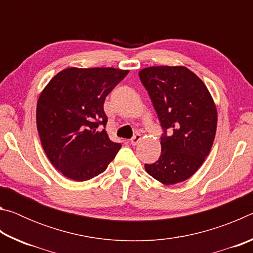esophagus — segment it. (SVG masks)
<instances>
[{"instance_id": "obj_1", "label": "esophagus", "mask_w": 253, "mask_h": 253, "mask_svg": "<svg viewBox=\"0 0 253 253\" xmlns=\"http://www.w3.org/2000/svg\"><path fill=\"white\" fill-rule=\"evenodd\" d=\"M140 140H142V135L140 134H136L132 138L130 139V144L132 145V146H136L137 144H138Z\"/></svg>"}]
</instances>
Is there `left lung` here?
<instances>
[{
    "mask_svg": "<svg viewBox=\"0 0 253 253\" xmlns=\"http://www.w3.org/2000/svg\"><path fill=\"white\" fill-rule=\"evenodd\" d=\"M138 75L164 129L161 156L145 169L164 185L186 181L204 163L215 137L217 111L211 93L183 66L148 67Z\"/></svg>",
    "mask_w": 253,
    "mask_h": 253,
    "instance_id": "left-lung-1",
    "label": "left lung"
}]
</instances>
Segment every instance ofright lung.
Here are the masks:
<instances>
[{
  "instance_id": "right-lung-1",
  "label": "right lung",
  "mask_w": 253,
  "mask_h": 253,
  "mask_svg": "<svg viewBox=\"0 0 253 253\" xmlns=\"http://www.w3.org/2000/svg\"><path fill=\"white\" fill-rule=\"evenodd\" d=\"M128 70L67 68L40 93L37 127L42 147L55 169L77 182L104 172L122 145L109 139L104 102Z\"/></svg>"
}]
</instances>
